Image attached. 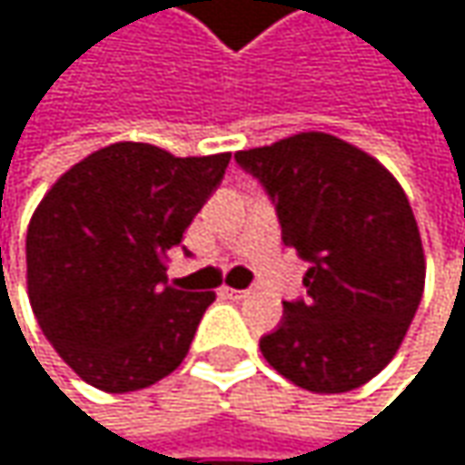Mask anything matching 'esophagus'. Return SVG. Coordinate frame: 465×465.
<instances>
[{
  "mask_svg": "<svg viewBox=\"0 0 465 465\" xmlns=\"http://www.w3.org/2000/svg\"><path fill=\"white\" fill-rule=\"evenodd\" d=\"M223 296H229V299H244V296H247V291H239V288H223Z\"/></svg>",
  "mask_w": 465,
  "mask_h": 465,
  "instance_id": "obj_1",
  "label": "esophagus"
}]
</instances>
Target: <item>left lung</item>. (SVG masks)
<instances>
[{"instance_id":"left-lung-1","label":"left lung","mask_w":465,"mask_h":465,"mask_svg":"<svg viewBox=\"0 0 465 465\" xmlns=\"http://www.w3.org/2000/svg\"><path fill=\"white\" fill-rule=\"evenodd\" d=\"M263 183L282 242L312 266L307 299L285 302L261 352L293 385L347 393L399 352L425 285L418 221L399 180L366 150L325 132H299L239 150Z\"/></svg>"}]
</instances>
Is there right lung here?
<instances>
[{
	"label": "right lung",
	"mask_w": 465,
	"mask_h": 465,
	"mask_svg": "<svg viewBox=\"0 0 465 465\" xmlns=\"http://www.w3.org/2000/svg\"><path fill=\"white\" fill-rule=\"evenodd\" d=\"M232 153L177 158L115 142L66 169L26 233L35 318L88 385L132 393L172 374L215 291L166 282V252L221 185Z\"/></svg>",
	"instance_id": "right-lung-1"
}]
</instances>
